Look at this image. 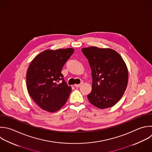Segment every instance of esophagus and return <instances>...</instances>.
Here are the masks:
<instances>
[{"label": "esophagus", "mask_w": 152, "mask_h": 152, "mask_svg": "<svg viewBox=\"0 0 152 152\" xmlns=\"http://www.w3.org/2000/svg\"><path fill=\"white\" fill-rule=\"evenodd\" d=\"M81 85H82V83L79 84H75V85H74V86H75V87H80Z\"/></svg>", "instance_id": "esophagus-1"}]
</instances>
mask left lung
I'll list each match as a JSON object with an SVG mask.
<instances>
[{
    "instance_id": "left-lung-1",
    "label": "left lung",
    "mask_w": 152,
    "mask_h": 152,
    "mask_svg": "<svg viewBox=\"0 0 152 152\" xmlns=\"http://www.w3.org/2000/svg\"><path fill=\"white\" fill-rule=\"evenodd\" d=\"M91 69L92 90L89 102L100 109L114 106L123 96L128 72L121 55L111 49L89 47L82 49Z\"/></svg>"
}]
</instances>
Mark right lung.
<instances>
[{
  "label": "right lung",
  "instance_id": "right-lung-1",
  "mask_svg": "<svg viewBox=\"0 0 152 152\" xmlns=\"http://www.w3.org/2000/svg\"><path fill=\"white\" fill-rule=\"evenodd\" d=\"M74 49L46 50L31 62L27 72V87L33 100L43 110L54 112L66 102L71 91L61 73ZM60 80L61 83H59Z\"/></svg>",
  "mask_w": 152,
  "mask_h": 152
}]
</instances>
